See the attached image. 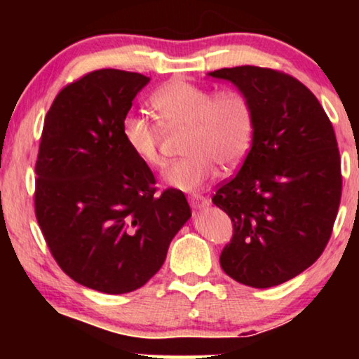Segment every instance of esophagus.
I'll list each match as a JSON object with an SVG mask.
<instances>
[{
  "mask_svg": "<svg viewBox=\"0 0 359 359\" xmlns=\"http://www.w3.org/2000/svg\"><path fill=\"white\" fill-rule=\"evenodd\" d=\"M188 201H189L191 208H194V209L205 208V205L209 204L208 198H205V196H203V194H191V196H188Z\"/></svg>",
  "mask_w": 359,
  "mask_h": 359,
  "instance_id": "esophagus-1",
  "label": "esophagus"
}]
</instances>
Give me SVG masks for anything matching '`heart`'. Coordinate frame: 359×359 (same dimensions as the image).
Wrapping results in <instances>:
<instances>
[{"label": "heart", "mask_w": 359, "mask_h": 359, "mask_svg": "<svg viewBox=\"0 0 359 359\" xmlns=\"http://www.w3.org/2000/svg\"><path fill=\"white\" fill-rule=\"evenodd\" d=\"M150 106L165 129L186 127L181 145L186 155L165 171V181L173 188H201L214 176L215 165L222 170L237 168L252 147L255 107L240 88L215 91L193 81L171 80L154 91ZM159 125L144 114H127L122 119L127 147L150 168L163 166Z\"/></svg>", "instance_id": "1"}]
</instances>
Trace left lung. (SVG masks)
<instances>
[{
    "label": "left lung",
    "mask_w": 359,
    "mask_h": 359,
    "mask_svg": "<svg viewBox=\"0 0 359 359\" xmlns=\"http://www.w3.org/2000/svg\"><path fill=\"white\" fill-rule=\"evenodd\" d=\"M209 75L232 81L255 107L252 149L212 196L233 225L220 266L245 286H278L330 240L341 199L335 130L313 93L287 73L243 65Z\"/></svg>",
    "instance_id": "obj_1"
}]
</instances>
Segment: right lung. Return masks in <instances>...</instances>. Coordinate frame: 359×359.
Here are the masks:
<instances>
[{
	"mask_svg": "<svg viewBox=\"0 0 359 359\" xmlns=\"http://www.w3.org/2000/svg\"><path fill=\"white\" fill-rule=\"evenodd\" d=\"M150 81L102 68L68 83L48 109L36 161L34 209L53 259L106 294L144 286L191 217L180 189L156 180L122 137V119Z\"/></svg>",
	"mask_w": 359,
	"mask_h": 359,
	"instance_id": "obj_1",
	"label": "right lung"
}]
</instances>
